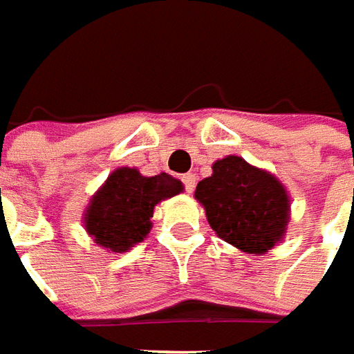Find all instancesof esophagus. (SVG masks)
<instances>
[{"label": "esophagus", "mask_w": 354, "mask_h": 354, "mask_svg": "<svg viewBox=\"0 0 354 354\" xmlns=\"http://www.w3.org/2000/svg\"><path fill=\"white\" fill-rule=\"evenodd\" d=\"M183 185H185V190L187 192H192L194 187H196V175L194 173H187V175H183Z\"/></svg>", "instance_id": "obj_1"}]
</instances>
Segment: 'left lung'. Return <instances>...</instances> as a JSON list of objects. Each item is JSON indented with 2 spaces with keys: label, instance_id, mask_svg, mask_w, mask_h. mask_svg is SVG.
<instances>
[{
  "label": "left lung",
  "instance_id": "1",
  "mask_svg": "<svg viewBox=\"0 0 354 354\" xmlns=\"http://www.w3.org/2000/svg\"><path fill=\"white\" fill-rule=\"evenodd\" d=\"M196 200L219 236L248 253H263L284 236L290 200L282 183L240 156L213 164V175L198 183Z\"/></svg>",
  "mask_w": 354,
  "mask_h": 354
}]
</instances>
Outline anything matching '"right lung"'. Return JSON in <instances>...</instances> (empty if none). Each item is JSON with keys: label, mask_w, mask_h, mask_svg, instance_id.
<instances>
[{"label": "right lung", "mask_w": 354, "mask_h": 354, "mask_svg": "<svg viewBox=\"0 0 354 354\" xmlns=\"http://www.w3.org/2000/svg\"><path fill=\"white\" fill-rule=\"evenodd\" d=\"M181 190V181L167 173L142 177L131 167L116 169L93 196L85 229L99 245L125 252L149 234L154 205Z\"/></svg>", "instance_id": "obj_1"}]
</instances>
